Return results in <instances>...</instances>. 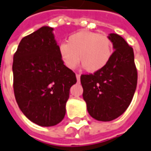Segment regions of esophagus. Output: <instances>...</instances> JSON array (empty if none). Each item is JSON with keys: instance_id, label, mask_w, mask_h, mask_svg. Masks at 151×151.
<instances>
[{"instance_id": "obj_1", "label": "esophagus", "mask_w": 151, "mask_h": 151, "mask_svg": "<svg viewBox=\"0 0 151 151\" xmlns=\"http://www.w3.org/2000/svg\"><path fill=\"white\" fill-rule=\"evenodd\" d=\"M76 78H77V80L80 81V74H76Z\"/></svg>"}]
</instances>
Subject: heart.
<instances>
[{"instance_id": "b5f03b06", "label": "heart", "mask_w": 151, "mask_h": 151, "mask_svg": "<svg viewBox=\"0 0 151 151\" xmlns=\"http://www.w3.org/2000/svg\"><path fill=\"white\" fill-rule=\"evenodd\" d=\"M58 52L68 68H75L80 57L86 70L95 73L104 68L109 62L113 55V43L106 35L81 31L71 35L68 43H61Z\"/></svg>"}]
</instances>
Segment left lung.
Instances as JSON below:
<instances>
[{"label": "left lung", "instance_id": "8db88e82", "mask_svg": "<svg viewBox=\"0 0 151 151\" xmlns=\"http://www.w3.org/2000/svg\"><path fill=\"white\" fill-rule=\"evenodd\" d=\"M108 37L114 50L108 64L93 74L80 78L88 114L104 122L124 114L132 101L137 86L133 48L118 34L110 33Z\"/></svg>", "mask_w": 151, "mask_h": 151}]
</instances>
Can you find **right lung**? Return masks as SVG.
<instances>
[{
	"instance_id": "add662e5",
	"label": "right lung",
	"mask_w": 151,
	"mask_h": 151,
	"mask_svg": "<svg viewBox=\"0 0 151 151\" xmlns=\"http://www.w3.org/2000/svg\"><path fill=\"white\" fill-rule=\"evenodd\" d=\"M53 28L44 26L23 37L14 54L12 72L15 98L32 122L54 126L65 116L75 73L63 63Z\"/></svg>"
}]
</instances>
